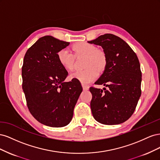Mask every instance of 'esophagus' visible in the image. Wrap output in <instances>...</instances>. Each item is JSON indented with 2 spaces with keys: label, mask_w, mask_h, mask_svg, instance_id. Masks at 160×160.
<instances>
[{
  "label": "esophagus",
  "mask_w": 160,
  "mask_h": 160,
  "mask_svg": "<svg viewBox=\"0 0 160 160\" xmlns=\"http://www.w3.org/2000/svg\"><path fill=\"white\" fill-rule=\"evenodd\" d=\"M82 87H83V89L84 91H86V90H88L89 89V87L88 85H85L84 84H82Z\"/></svg>",
  "instance_id": "esophagus-1"
}]
</instances>
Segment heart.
<instances>
[{"label": "heart", "instance_id": "heart-1", "mask_svg": "<svg viewBox=\"0 0 160 160\" xmlns=\"http://www.w3.org/2000/svg\"><path fill=\"white\" fill-rule=\"evenodd\" d=\"M74 55L67 49H63L57 52L59 63L67 71L74 68L75 57L86 56L84 70L77 71L70 75L71 79L79 81L83 84H88L98 78L99 72H103L107 66L105 53L98 50L96 45L87 42H77L72 46Z\"/></svg>", "mask_w": 160, "mask_h": 160}]
</instances>
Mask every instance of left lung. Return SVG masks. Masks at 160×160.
Here are the masks:
<instances>
[{"mask_svg": "<svg viewBox=\"0 0 160 160\" xmlns=\"http://www.w3.org/2000/svg\"><path fill=\"white\" fill-rule=\"evenodd\" d=\"M88 42L102 47L108 60L104 72L95 83L108 88H89L92 114L100 123H122L133 115L142 94L138 58L126 42L113 34H104Z\"/></svg>", "mask_w": 160, "mask_h": 160, "instance_id": "obj_1", "label": "left lung"}]
</instances>
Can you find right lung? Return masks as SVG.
Wrapping results in <instances>:
<instances>
[{"label":"right lung","mask_w":160,"mask_h":160,"mask_svg":"<svg viewBox=\"0 0 160 160\" xmlns=\"http://www.w3.org/2000/svg\"><path fill=\"white\" fill-rule=\"evenodd\" d=\"M69 45L45 36L34 43L24 57L22 85L27 107L33 117L47 126L68 125L83 90L78 80L64 82L68 72L57 60V52Z\"/></svg>","instance_id":"add662e5"}]
</instances>
